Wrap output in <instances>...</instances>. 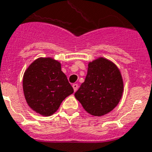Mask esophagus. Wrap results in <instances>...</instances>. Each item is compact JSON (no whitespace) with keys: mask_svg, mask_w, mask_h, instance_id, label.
Instances as JSON below:
<instances>
[{"mask_svg":"<svg viewBox=\"0 0 152 152\" xmlns=\"http://www.w3.org/2000/svg\"><path fill=\"white\" fill-rule=\"evenodd\" d=\"M72 88H73L74 89V91H76L77 89H78V84H77V83H73V84H72Z\"/></svg>","mask_w":152,"mask_h":152,"instance_id":"esophagus-1","label":"esophagus"}]
</instances>
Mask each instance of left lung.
<instances>
[{"label": "left lung", "mask_w": 152, "mask_h": 152, "mask_svg": "<svg viewBox=\"0 0 152 152\" xmlns=\"http://www.w3.org/2000/svg\"><path fill=\"white\" fill-rule=\"evenodd\" d=\"M123 91L120 69L113 61L99 57L88 63L85 80L75 93V97L87 113L100 117L115 108Z\"/></svg>", "instance_id": "8db88e82"}]
</instances>
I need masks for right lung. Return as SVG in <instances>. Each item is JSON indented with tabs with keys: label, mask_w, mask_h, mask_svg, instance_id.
<instances>
[{
	"label": "right lung",
	"mask_w": 152,
	"mask_h": 152,
	"mask_svg": "<svg viewBox=\"0 0 152 152\" xmlns=\"http://www.w3.org/2000/svg\"><path fill=\"white\" fill-rule=\"evenodd\" d=\"M23 89L30 108L45 117L53 114L73 93L61 64L52 57H39L30 64L23 74Z\"/></svg>",
	"instance_id": "obj_1"
}]
</instances>
